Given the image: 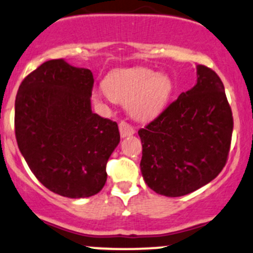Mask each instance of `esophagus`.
I'll return each mask as SVG.
<instances>
[{
	"label": "esophagus",
	"mask_w": 253,
	"mask_h": 253,
	"mask_svg": "<svg viewBox=\"0 0 253 253\" xmlns=\"http://www.w3.org/2000/svg\"><path fill=\"white\" fill-rule=\"evenodd\" d=\"M119 132H121L122 137L131 136L135 132V129L130 126V124H127L126 122H121V123H119Z\"/></svg>",
	"instance_id": "1"
}]
</instances>
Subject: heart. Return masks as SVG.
<instances>
[{
    "label": "heart",
    "instance_id": "b5f03b06",
    "mask_svg": "<svg viewBox=\"0 0 253 253\" xmlns=\"http://www.w3.org/2000/svg\"><path fill=\"white\" fill-rule=\"evenodd\" d=\"M172 93V82L167 75L147 67L115 70L104 84L93 91L95 100L127 105L132 118L149 121L162 112Z\"/></svg>",
    "mask_w": 253,
    "mask_h": 253
}]
</instances>
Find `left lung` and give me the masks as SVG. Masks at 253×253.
<instances>
[{
	"instance_id": "8db88e82",
	"label": "left lung",
	"mask_w": 253,
	"mask_h": 253,
	"mask_svg": "<svg viewBox=\"0 0 253 253\" xmlns=\"http://www.w3.org/2000/svg\"><path fill=\"white\" fill-rule=\"evenodd\" d=\"M197 83L147 126L140 168L147 186L165 197H182L211 182L227 163L233 116L217 73L197 65Z\"/></svg>"
}]
</instances>
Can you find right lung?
<instances>
[{"label":"right lung","instance_id":"1","mask_svg":"<svg viewBox=\"0 0 253 253\" xmlns=\"http://www.w3.org/2000/svg\"><path fill=\"white\" fill-rule=\"evenodd\" d=\"M93 84L90 70L55 59L30 73L15 97V137L30 170L49 191L73 199L101 191L121 140L116 122L91 111Z\"/></svg>","mask_w":253,"mask_h":253}]
</instances>
